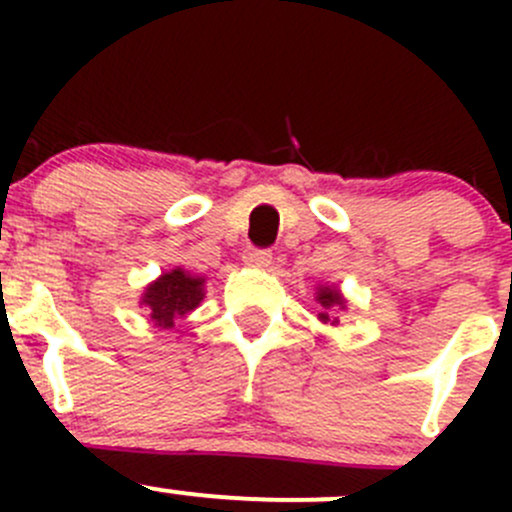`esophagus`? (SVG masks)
Listing matches in <instances>:
<instances>
[{
	"label": "esophagus",
	"mask_w": 512,
	"mask_h": 512,
	"mask_svg": "<svg viewBox=\"0 0 512 512\" xmlns=\"http://www.w3.org/2000/svg\"><path fill=\"white\" fill-rule=\"evenodd\" d=\"M242 260L250 267H267L272 262V252L265 250V247H247L242 252Z\"/></svg>",
	"instance_id": "1"
}]
</instances>
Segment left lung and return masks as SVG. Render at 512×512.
Listing matches in <instances>:
<instances>
[{"mask_svg": "<svg viewBox=\"0 0 512 512\" xmlns=\"http://www.w3.org/2000/svg\"><path fill=\"white\" fill-rule=\"evenodd\" d=\"M317 299H319V304H322L324 309H332V307H344V299L339 297V292H337V289H329V287L319 289ZM319 319H324V322H329V314H327V312H322V314H319ZM334 322H339V319H334Z\"/></svg>", "mask_w": 512, "mask_h": 512, "instance_id": "obj_1", "label": "left lung"}]
</instances>
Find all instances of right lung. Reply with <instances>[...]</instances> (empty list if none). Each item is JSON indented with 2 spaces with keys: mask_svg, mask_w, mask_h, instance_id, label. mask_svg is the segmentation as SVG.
<instances>
[{
  "mask_svg": "<svg viewBox=\"0 0 512 512\" xmlns=\"http://www.w3.org/2000/svg\"><path fill=\"white\" fill-rule=\"evenodd\" d=\"M203 299V277H190L178 270L165 272L143 294V304L148 307V317L156 327L170 329L178 319L193 312Z\"/></svg>",
  "mask_w": 512,
  "mask_h": 512,
  "instance_id": "right-lung-1",
  "label": "right lung"
}]
</instances>
